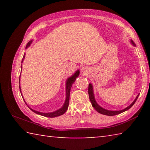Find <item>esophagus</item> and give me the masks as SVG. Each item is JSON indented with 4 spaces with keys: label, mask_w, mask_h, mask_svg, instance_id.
Returning <instances> with one entry per match:
<instances>
[{
    "label": "esophagus",
    "mask_w": 150,
    "mask_h": 150,
    "mask_svg": "<svg viewBox=\"0 0 150 150\" xmlns=\"http://www.w3.org/2000/svg\"><path fill=\"white\" fill-rule=\"evenodd\" d=\"M87 69H88L86 67H83V69H82V71L83 72H87Z\"/></svg>",
    "instance_id": "1"
}]
</instances>
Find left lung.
I'll return each mask as SVG.
<instances>
[{
    "label": "left lung",
    "mask_w": 150,
    "mask_h": 150,
    "mask_svg": "<svg viewBox=\"0 0 150 150\" xmlns=\"http://www.w3.org/2000/svg\"><path fill=\"white\" fill-rule=\"evenodd\" d=\"M131 42L134 45H135V44L133 42V41H131ZM88 96H89V99L91 104H92V106H93V108L95 109V110L98 112H99L100 114H102V115H106V116H115V115H117L118 114H120L122 112H123L126 111L127 110H128V109H130L134 103H136V100L138 99V96L139 95L136 96V99L134 100V102L131 104V105L128 106V107L126 108L125 109H124V110H118V111H111V110H105V109L103 108L102 107H100L99 105H98V104L96 103V101L95 100V97H94V95H93V87H92V85L91 84H88Z\"/></svg>",
    "instance_id": "left-lung-1"
}]
</instances>
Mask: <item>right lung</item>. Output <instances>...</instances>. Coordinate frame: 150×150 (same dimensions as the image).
Segmentation results:
<instances>
[{"instance_id":"1","label":"right lung","mask_w":150,"mask_h":150,"mask_svg":"<svg viewBox=\"0 0 150 150\" xmlns=\"http://www.w3.org/2000/svg\"><path fill=\"white\" fill-rule=\"evenodd\" d=\"M32 42H28V44H27L26 45V47H28L31 44ZM25 58V54H24V56L23 58H22V63L23 62V60ZM22 67V65H21ZM22 68V67H21ZM79 75V71H76V73H75L74 75H73L72 77H69L67 81V85H66V99H65V102L64 103V105H63V107L61 108L59 110H57L55 112H50V113H42V112H38V111H35L34 110H33V109L30 108V110H32L34 112L36 113V114H38L40 115H42V116H45V117H49V118H54V117H57V116H59L60 115H62L64 114L66 110H67L68 108V106H69V95H70V91H71V88L72 87V85L73 83L75 82V80H76V78H77ZM22 95V94H21Z\"/></svg>"}]
</instances>
